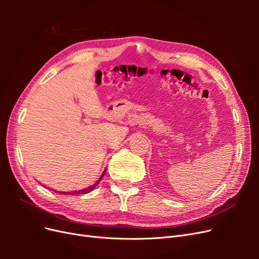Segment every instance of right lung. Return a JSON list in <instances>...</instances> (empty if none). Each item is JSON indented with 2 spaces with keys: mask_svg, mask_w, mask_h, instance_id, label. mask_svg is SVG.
<instances>
[{
  "mask_svg": "<svg viewBox=\"0 0 259 259\" xmlns=\"http://www.w3.org/2000/svg\"><path fill=\"white\" fill-rule=\"evenodd\" d=\"M105 173H106V169L104 170V173L101 174V176L99 177V179L97 180V182H96L95 184L92 185V186H91V187H89V188H85V189H82V190H79V191H71V192H61V191H57V192L62 193V194H64V193H66V194H67V193H69V194H85V193H89V192H91V191H93L94 189H95V187L99 184L100 180L103 179V177H104Z\"/></svg>",
  "mask_w": 259,
  "mask_h": 259,
  "instance_id": "obj_1",
  "label": "right lung"
}]
</instances>
